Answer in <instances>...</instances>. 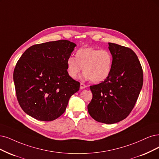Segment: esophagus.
Here are the masks:
<instances>
[{
    "mask_svg": "<svg viewBox=\"0 0 159 159\" xmlns=\"http://www.w3.org/2000/svg\"><path fill=\"white\" fill-rule=\"evenodd\" d=\"M86 87V86L84 84L80 83V89H85Z\"/></svg>",
    "mask_w": 159,
    "mask_h": 159,
    "instance_id": "esophagus-1",
    "label": "esophagus"
}]
</instances>
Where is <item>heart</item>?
I'll use <instances>...</instances> for the list:
<instances>
[{"label": "heart", "mask_w": 159, "mask_h": 159, "mask_svg": "<svg viewBox=\"0 0 159 159\" xmlns=\"http://www.w3.org/2000/svg\"><path fill=\"white\" fill-rule=\"evenodd\" d=\"M69 75L73 79L78 77L82 70L84 71L83 79L92 83H100L109 76L113 66V57L109 51L93 48H84L76 53L67 61Z\"/></svg>", "instance_id": "1"}]
</instances>
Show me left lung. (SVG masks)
Here are the masks:
<instances>
[{"label":"left lung","instance_id":"8db88e82","mask_svg":"<svg viewBox=\"0 0 159 159\" xmlns=\"http://www.w3.org/2000/svg\"><path fill=\"white\" fill-rule=\"evenodd\" d=\"M113 66L102 83L90 86L92 99L88 111L98 122L111 125L128 116L136 103L143 86V70L130 48L109 43Z\"/></svg>","mask_w":159,"mask_h":159}]
</instances>
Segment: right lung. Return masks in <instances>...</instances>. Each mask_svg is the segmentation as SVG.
Instances as JSON below:
<instances>
[{
    "mask_svg": "<svg viewBox=\"0 0 159 159\" xmlns=\"http://www.w3.org/2000/svg\"><path fill=\"white\" fill-rule=\"evenodd\" d=\"M76 44L67 40L35 44L17 62L14 82L25 113L41 121L54 120L66 109L80 83L67 72V61Z\"/></svg>",
    "mask_w": 159,
    "mask_h": 159,
    "instance_id": "add662e5",
    "label": "right lung"
}]
</instances>
